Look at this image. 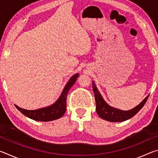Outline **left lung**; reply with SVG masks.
<instances>
[{"label": "left lung", "mask_w": 158, "mask_h": 158, "mask_svg": "<svg viewBox=\"0 0 158 158\" xmlns=\"http://www.w3.org/2000/svg\"><path fill=\"white\" fill-rule=\"evenodd\" d=\"M93 90L94 92L97 114L102 119L110 122H121L131 118L143 107L149 96H147L139 105L135 106V108L128 111H123L112 107L106 102L103 98L102 97L100 92L98 91V89L96 87L94 81H93Z\"/></svg>", "instance_id": "obj_1"}]
</instances>
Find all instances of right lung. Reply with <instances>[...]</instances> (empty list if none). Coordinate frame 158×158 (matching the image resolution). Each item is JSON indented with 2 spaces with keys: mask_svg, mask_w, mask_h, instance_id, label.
I'll use <instances>...</instances> for the list:
<instances>
[{
  "mask_svg": "<svg viewBox=\"0 0 158 158\" xmlns=\"http://www.w3.org/2000/svg\"><path fill=\"white\" fill-rule=\"evenodd\" d=\"M79 74L77 73L69 79L63 90V92L59 98L52 105L47 106V107L36 109V110H26V109L19 107L16 105L15 106L19 111H21V113L35 121L47 122L60 118L66 111L67 95H68L69 90L76 82L77 77H79Z\"/></svg>",
  "mask_w": 158,
  "mask_h": 158,
  "instance_id": "1",
  "label": "right lung"
}]
</instances>
